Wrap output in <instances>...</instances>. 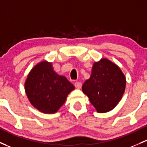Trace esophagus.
I'll return each mask as SVG.
<instances>
[{
  "label": "esophagus",
  "mask_w": 147,
  "mask_h": 147,
  "mask_svg": "<svg viewBox=\"0 0 147 147\" xmlns=\"http://www.w3.org/2000/svg\"><path fill=\"white\" fill-rule=\"evenodd\" d=\"M74 85H75V87H76L77 89H80L82 87V83L80 82H76L75 84H74Z\"/></svg>",
  "instance_id": "1"
}]
</instances>
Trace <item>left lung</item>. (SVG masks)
I'll return each mask as SVG.
<instances>
[{
	"mask_svg": "<svg viewBox=\"0 0 147 147\" xmlns=\"http://www.w3.org/2000/svg\"><path fill=\"white\" fill-rule=\"evenodd\" d=\"M126 82L121 69L108 59L102 58L94 63L90 78L84 82L82 90L97 113H104L114 109L121 99Z\"/></svg>",
	"mask_w": 147,
	"mask_h": 147,
	"instance_id": "8db88e82",
	"label": "left lung"
}]
</instances>
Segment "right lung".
<instances>
[{
  "label": "right lung",
  "instance_id": "1",
  "mask_svg": "<svg viewBox=\"0 0 147 147\" xmlns=\"http://www.w3.org/2000/svg\"><path fill=\"white\" fill-rule=\"evenodd\" d=\"M74 85L58 75L51 62L44 60L31 69L25 82V91L36 109L45 114L55 113L65 103Z\"/></svg>",
  "mask_w": 147,
  "mask_h": 147
}]
</instances>
